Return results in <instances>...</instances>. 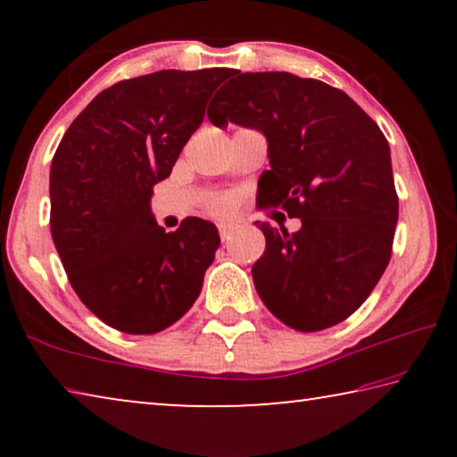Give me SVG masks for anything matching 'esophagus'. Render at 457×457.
I'll use <instances>...</instances> for the list:
<instances>
[{
    "instance_id": "34e87169",
    "label": "esophagus",
    "mask_w": 457,
    "mask_h": 457,
    "mask_svg": "<svg viewBox=\"0 0 457 457\" xmlns=\"http://www.w3.org/2000/svg\"><path fill=\"white\" fill-rule=\"evenodd\" d=\"M218 229H220L221 239H223V242H226V239H229V236L234 234L236 226H234V223H229V221H221V223H218Z\"/></svg>"
}]
</instances>
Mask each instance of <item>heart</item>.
<instances>
[{
    "instance_id": "1",
    "label": "heart",
    "mask_w": 457,
    "mask_h": 457,
    "mask_svg": "<svg viewBox=\"0 0 457 457\" xmlns=\"http://www.w3.org/2000/svg\"><path fill=\"white\" fill-rule=\"evenodd\" d=\"M215 207H218V210H223V207H226V204H223V201H218V204H215Z\"/></svg>"
}]
</instances>
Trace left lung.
Masks as SVG:
<instances>
[{"label":"left lung","mask_w":457,"mask_h":457,"mask_svg":"<svg viewBox=\"0 0 457 457\" xmlns=\"http://www.w3.org/2000/svg\"><path fill=\"white\" fill-rule=\"evenodd\" d=\"M207 119L266 137L270 169L260 175L258 204L303 221L294 234L256 221L266 236L252 266L262 303L303 332L349 319L389 264L397 226L381 129L343 90L290 72L231 71Z\"/></svg>","instance_id":"8db88e82"}]
</instances>
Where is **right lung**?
Instances as JSON below:
<instances>
[{
    "mask_svg": "<svg viewBox=\"0 0 457 457\" xmlns=\"http://www.w3.org/2000/svg\"><path fill=\"white\" fill-rule=\"evenodd\" d=\"M228 72L161 71L117 82L62 137L50 167L52 239L74 292L108 327L154 335L199 296L218 228L187 218L165 231L151 197Z\"/></svg>",
    "mask_w": 457,
    "mask_h": 457,
    "instance_id": "1",
    "label": "right lung"
}]
</instances>
